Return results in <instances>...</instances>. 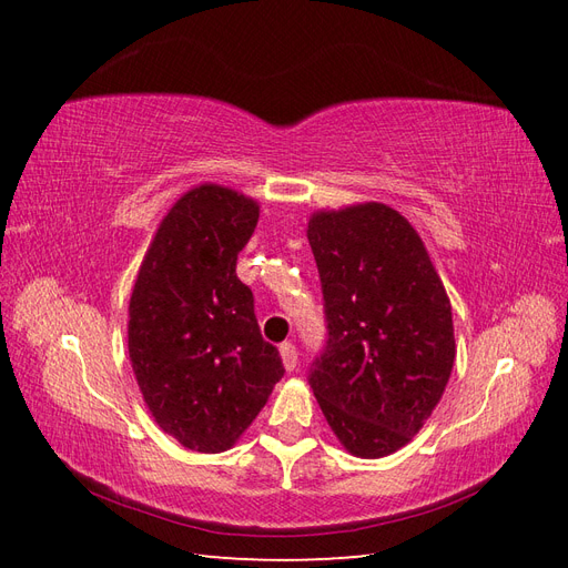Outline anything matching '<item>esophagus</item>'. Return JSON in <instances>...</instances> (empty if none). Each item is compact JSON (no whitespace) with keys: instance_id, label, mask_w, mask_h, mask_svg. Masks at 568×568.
Returning a JSON list of instances; mask_svg holds the SVG:
<instances>
[{"instance_id":"1","label":"esophagus","mask_w":568,"mask_h":568,"mask_svg":"<svg viewBox=\"0 0 568 568\" xmlns=\"http://www.w3.org/2000/svg\"><path fill=\"white\" fill-rule=\"evenodd\" d=\"M280 355H282V363L286 367V372H294L298 367V351L294 343H282Z\"/></svg>"}]
</instances>
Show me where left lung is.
I'll use <instances>...</instances> for the list:
<instances>
[{
	"instance_id": "obj_1",
	"label": "left lung",
	"mask_w": 568,
	"mask_h": 568,
	"mask_svg": "<svg viewBox=\"0 0 568 568\" xmlns=\"http://www.w3.org/2000/svg\"><path fill=\"white\" fill-rule=\"evenodd\" d=\"M326 338L311 388L338 443L379 459L432 417L455 363L450 298L417 230L386 203L315 211Z\"/></svg>"
}]
</instances>
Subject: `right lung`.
Masks as SVG:
<instances>
[{
    "label": "right lung",
    "mask_w": 568,
    "mask_h": 568,
    "mask_svg": "<svg viewBox=\"0 0 568 568\" xmlns=\"http://www.w3.org/2000/svg\"><path fill=\"white\" fill-rule=\"evenodd\" d=\"M261 217L255 199L203 182L165 213L136 272L128 351L151 417L186 450L242 438L284 376L263 341L236 255Z\"/></svg>",
    "instance_id": "right-lung-1"
}]
</instances>
